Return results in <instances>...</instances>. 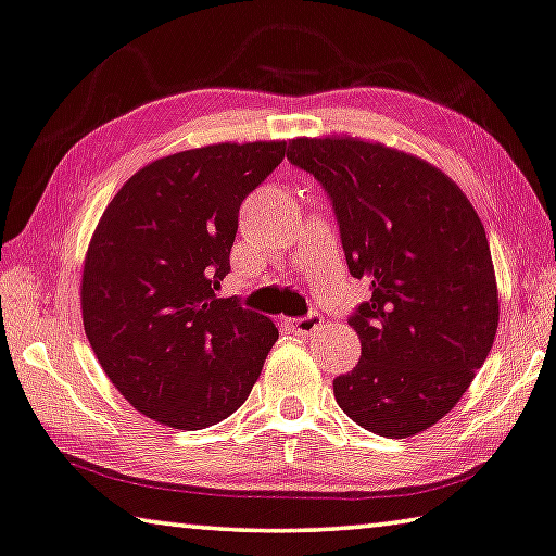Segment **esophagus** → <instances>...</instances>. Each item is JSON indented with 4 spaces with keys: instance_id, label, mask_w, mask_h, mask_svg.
Listing matches in <instances>:
<instances>
[{
    "instance_id": "obj_1",
    "label": "esophagus",
    "mask_w": 556,
    "mask_h": 556,
    "mask_svg": "<svg viewBox=\"0 0 556 556\" xmlns=\"http://www.w3.org/2000/svg\"><path fill=\"white\" fill-rule=\"evenodd\" d=\"M286 325L298 334H313L315 330H320L323 327V317L317 313H311L305 317H295V320H286Z\"/></svg>"
}]
</instances>
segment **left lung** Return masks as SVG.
Segmentation results:
<instances>
[{
	"label": "left lung",
	"instance_id": "1",
	"mask_svg": "<svg viewBox=\"0 0 556 556\" xmlns=\"http://www.w3.org/2000/svg\"><path fill=\"white\" fill-rule=\"evenodd\" d=\"M288 160L330 194L350 273L371 283L350 320L362 357L332 381L334 399L371 433H421L460 402L495 342L483 222L445 172L381 142L295 138Z\"/></svg>",
	"mask_w": 556,
	"mask_h": 556
}]
</instances>
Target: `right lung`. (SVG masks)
I'll use <instances>...</instances> for the list:
<instances>
[{
  "label": "right lung",
  "mask_w": 556,
  "mask_h": 556,
  "mask_svg": "<svg viewBox=\"0 0 556 556\" xmlns=\"http://www.w3.org/2000/svg\"><path fill=\"white\" fill-rule=\"evenodd\" d=\"M283 157V140L167 154L117 189L90 236L86 338L113 387L169 429L231 416L278 340L266 315L216 290L231 270L241 202Z\"/></svg>",
  "instance_id": "add662e5"
}]
</instances>
